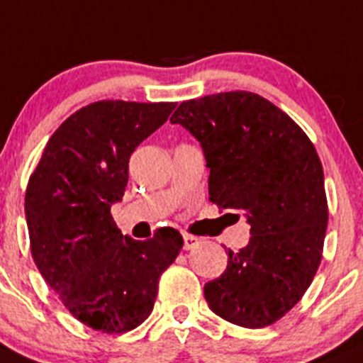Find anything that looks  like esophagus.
Returning <instances> with one entry per match:
<instances>
[{"instance_id":"1","label":"esophagus","mask_w":363,"mask_h":363,"mask_svg":"<svg viewBox=\"0 0 363 363\" xmlns=\"http://www.w3.org/2000/svg\"><path fill=\"white\" fill-rule=\"evenodd\" d=\"M182 238H184V249H186V250L196 249V247L200 245V238H196V236H193V235H184V236H182Z\"/></svg>"}]
</instances>
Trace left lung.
Here are the masks:
<instances>
[{"label": "left lung", "mask_w": 363, "mask_h": 363, "mask_svg": "<svg viewBox=\"0 0 363 363\" xmlns=\"http://www.w3.org/2000/svg\"><path fill=\"white\" fill-rule=\"evenodd\" d=\"M170 121L200 143L211 201L250 224L247 247L226 252V269L205 284V299L235 325H272L299 303L322 261L329 211L315 146L252 91L186 101Z\"/></svg>", "instance_id": "8db88e82"}]
</instances>
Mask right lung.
I'll return each mask as SVG.
<instances>
[{
    "label": "right lung",
    "mask_w": 363,
    "mask_h": 363,
    "mask_svg": "<svg viewBox=\"0 0 363 363\" xmlns=\"http://www.w3.org/2000/svg\"><path fill=\"white\" fill-rule=\"evenodd\" d=\"M174 102L99 101L71 114L45 146L26 191L30 252L79 322L106 334L151 315L158 278L182 249L181 233L121 235L111 207L128 182V160L169 120Z\"/></svg>",
    "instance_id": "right-lung-1"
}]
</instances>
